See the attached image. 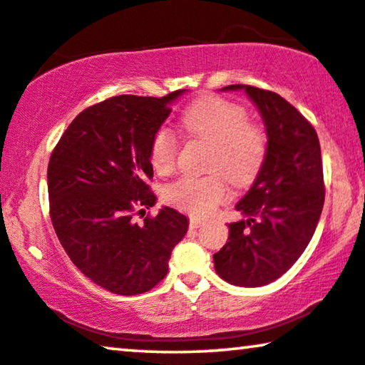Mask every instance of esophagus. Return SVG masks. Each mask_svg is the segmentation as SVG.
<instances>
[{
    "label": "esophagus",
    "mask_w": 365,
    "mask_h": 365,
    "mask_svg": "<svg viewBox=\"0 0 365 365\" xmlns=\"http://www.w3.org/2000/svg\"><path fill=\"white\" fill-rule=\"evenodd\" d=\"M205 223V220L198 218V217H190V227L192 228H200Z\"/></svg>",
    "instance_id": "1"
}]
</instances>
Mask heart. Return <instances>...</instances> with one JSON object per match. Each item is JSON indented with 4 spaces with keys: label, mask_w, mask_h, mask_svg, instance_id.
Here are the masks:
<instances>
[{
    "label": "heart",
    "mask_w": 365,
    "mask_h": 365,
    "mask_svg": "<svg viewBox=\"0 0 365 365\" xmlns=\"http://www.w3.org/2000/svg\"><path fill=\"white\" fill-rule=\"evenodd\" d=\"M182 125L190 137L212 145L208 168L222 170L236 187L258 177L268 155V133L258 122L248 119L240 102L207 96L185 110ZM177 158V138L167 127L153 133L150 163L158 173L172 172ZM163 197L173 207L192 215L212 213L228 197V185L222 173L205 177L185 175L168 185Z\"/></svg>",
    "instance_id": "heart-1"
}]
</instances>
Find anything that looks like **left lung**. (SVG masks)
<instances>
[{
	"instance_id": "1",
	"label": "left lung",
	"mask_w": 365,
	"mask_h": 365,
	"mask_svg": "<svg viewBox=\"0 0 365 365\" xmlns=\"http://www.w3.org/2000/svg\"><path fill=\"white\" fill-rule=\"evenodd\" d=\"M243 89L263 117L268 155L250 192L236 210L248 220L230 223L227 245L213 255L220 278L258 287L284 274L309 245L324 205L319 138L311 122L279 94Z\"/></svg>"
}]
</instances>
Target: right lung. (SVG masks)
I'll list each match as a JSON object with an SVG mask.
<instances>
[{
	"mask_svg": "<svg viewBox=\"0 0 365 365\" xmlns=\"http://www.w3.org/2000/svg\"><path fill=\"white\" fill-rule=\"evenodd\" d=\"M183 92L124 94L87 107L51 153L54 232L81 273L114 294H140L160 283L188 230L187 217L168 207L142 225L133 222L155 203L147 183L153 177L150 142Z\"/></svg>",
	"mask_w": 365,
	"mask_h": 365,
	"instance_id": "add662e5",
	"label": "right lung"
}]
</instances>
